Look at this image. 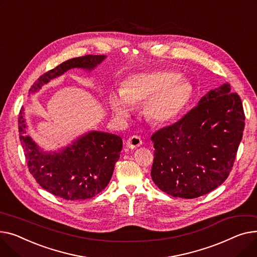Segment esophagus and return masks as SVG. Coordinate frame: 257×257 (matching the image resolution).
Returning <instances> with one entry per match:
<instances>
[{"instance_id":"1","label":"esophagus","mask_w":257,"mask_h":257,"mask_svg":"<svg viewBox=\"0 0 257 257\" xmlns=\"http://www.w3.org/2000/svg\"><path fill=\"white\" fill-rule=\"evenodd\" d=\"M142 144V140L139 136H132L126 141V145L131 149H135Z\"/></svg>"}]
</instances>
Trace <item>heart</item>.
<instances>
[{"mask_svg": "<svg viewBox=\"0 0 257 257\" xmlns=\"http://www.w3.org/2000/svg\"><path fill=\"white\" fill-rule=\"evenodd\" d=\"M193 93L190 83L180 79L179 73L158 70L133 74L120 91H110L109 107L120 119H125L134 104L144 101L143 114L155 125L167 124L182 113Z\"/></svg>", "mask_w": 257, "mask_h": 257, "instance_id": "1", "label": "heart"}]
</instances>
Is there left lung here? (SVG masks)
<instances>
[{"mask_svg":"<svg viewBox=\"0 0 257 257\" xmlns=\"http://www.w3.org/2000/svg\"><path fill=\"white\" fill-rule=\"evenodd\" d=\"M245 126L230 85L210 90L179 121L152 136V178L173 197L192 199L221 186L233 166Z\"/></svg>","mask_w":257,"mask_h":257,"instance_id":"8db88e82","label":"left lung"}]
</instances>
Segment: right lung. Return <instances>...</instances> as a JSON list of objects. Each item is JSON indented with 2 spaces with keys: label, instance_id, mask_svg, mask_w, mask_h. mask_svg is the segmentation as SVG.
<instances>
[{
  "label": "right lung",
  "instance_id": "1",
  "mask_svg": "<svg viewBox=\"0 0 257 257\" xmlns=\"http://www.w3.org/2000/svg\"><path fill=\"white\" fill-rule=\"evenodd\" d=\"M105 58L104 55H87L67 60L42 74L29 93L37 92L43 85L69 69L91 71ZM27 128L25 108H22L19 116L21 143L30 173L44 190L66 200H83L94 197L108 186L122 149L119 136L91 131L66 147L44 152L27 134Z\"/></svg>",
  "mask_w": 257,
  "mask_h": 257
}]
</instances>
